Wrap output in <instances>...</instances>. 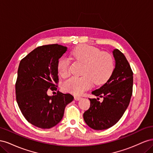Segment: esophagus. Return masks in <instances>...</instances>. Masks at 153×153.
<instances>
[{
	"instance_id": "esophagus-1",
	"label": "esophagus",
	"mask_w": 153,
	"mask_h": 153,
	"mask_svg": "<svg viewBox=\"0 0 153 153\" xmlns=\"http://www.w3.org/2000/svg\"><path fill=\"white\" fill-rule=\"evenodd\" d=\"M81 99H82V98H81V97H80V96H75V100L76 101H78V100H80Z\"/></svg>"
}]
</instances>
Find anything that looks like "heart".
Returning <instances> with one entry per match:
<instances>
[{
  "label": "heart",
  "mask_w": 153,
  "mask_h": 153,
  "mask_svg": "<svg viewBox=\"0 0 153 153\" xmlns=\"http://www.w3.org/2000/svg\"><path fill=\"white\" fill-rule=\"evenodd\" d=\"M71 56L77 61L84 64L81 77L71 76L64 82V91L73 94H81L94 84H104L112 75L114 68V59L110 53L101 52L92 46L82 45L74 48ZM59 75L66 77L70 73V65L67 59L62 58L58 62Z\"/></svg>",
  "instance_id": "obj_1"
}]
</instances>
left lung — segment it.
<instances>
[{
    "label": "left lung",
    "instance_id": "1",
    "mask_svg": "<svg viewBox=\"0 0 153 153\" xmlns=\"http://www.w3.org/2000/svg\"><path fill=\"white\" fill-rule=\"evenodd\" d=\"M115 61L112 75L104 85L92 94L103 97L90 99L91 106L84 114L88 126L95 130L108 129L116 124L127 109L133 91V71L124 55L118 49L112 51Z\"/></svg>",
    "mask_w": 153,
    "mask_h": 153
}]
</instances>
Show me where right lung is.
Returning a JSON list of instances; mask_svg holds the SVG:
<instances>
[{
	"instance_id": "right-lung-1",
	"label": "right lung",
	"mask_w": 153,
	"mask_h": 153,
	"mask_svg": "<svg viewBox=\"0 0 153 153\" xmlns=\"http://www.w3.org/2000/svg\"><path fill=\"white\" fill-rule=\"evenodd\" d=\"M67 47L53 44L32 51L20 62L16 82L18 106L27 121L41 129H49L61 121L66 106L74 97L59 91L48 96L49 88L56 89L59 60Z\"/></svg>"
}]
</instances>
